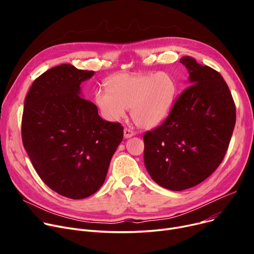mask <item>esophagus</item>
I'll use <instances>...</instances> for the list:
<instances>
[{"instance_id":"34e87169","label":"esophagus","mask_w":254,"mask_h":254,"mask_svg":"<svg viewBox=\"0 0 254 254\" xmlns=\"http://www.w3.org/2000/svg\"><path fill=\"white\" fill-rule=\"evenodd\" d=\"M124 136H125L126 139L131 138L132 136H135V131H132V130L129 129V128H125V130H124Z\"/></svg>"}]
</instances>
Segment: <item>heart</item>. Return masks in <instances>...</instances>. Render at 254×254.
Listing matches in <instances>:
<instances>
[{
  "mask_svg": "<svg viewBox=\"0 0 254 254\" xmlns=\"http://www.w3.org/2000/svg\"><path fill=\"white\" fill-rule=\"evenodd\" d=\"M108 89H98L93 102L107 122H118L130 108L138 127L151 129L170 115L175 102L177 84L167 72L118 73L107 80Z\"/></svg>",
  "mask_w": 254,
  "mask_h": 254,
  "instance_id": "heart-1",
  "label": "heart"
}]
</instances>
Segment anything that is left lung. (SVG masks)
Listing matches in <instances>:
<instances>
[{
	"instance_id": "8db88e82",
	"label": "left lung",
	"mask_w": 254,
	"mask_h": 254,
	"mask_svg": "<svg viewBox=\"0 0 254 254\" xmlns=\"http://www.w3.org/2000/svg\"><path fill=\"white\" fill-rule=\"evenodd\" d=\"M190 86L165 122L144 134V164L154 182L180 191L203 182L225 155L236 124V106L222 76L183 57Z\"/></svg>"
}]
</instances>
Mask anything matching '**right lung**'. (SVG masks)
Here are the masks:
<instances>
[{
	"instance_id": "1",
	"label": "right lung",
	"mask_w": 254,
	"mask_h": 254,
	"mask_svg": "<svg viewBox=\"0 0 254 254\" xmlns=\"http://www.w3.org/2000/svg\"><path fill=\"white\" fill-rule=\"evenodd\" d=\"M93 75L57 65L35 80L24 100L23 147L48 188L73 199L100 190L124 138L122 125L106 122L82 98L80 84Z\"/></svg>"
}]
</instances>
